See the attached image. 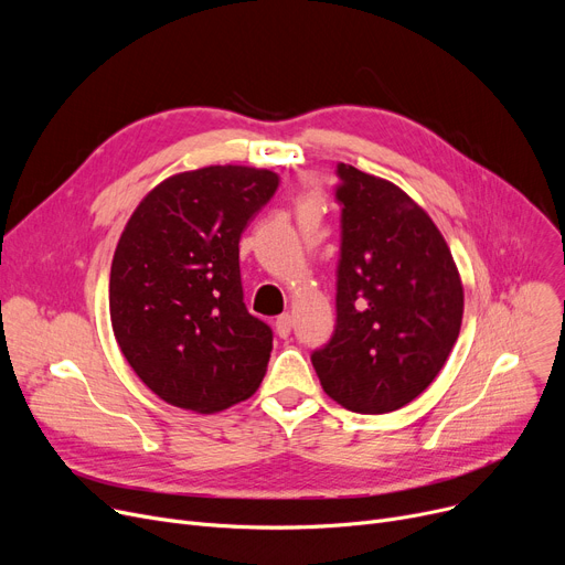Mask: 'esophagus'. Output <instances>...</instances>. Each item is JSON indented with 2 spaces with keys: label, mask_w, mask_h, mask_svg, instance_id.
Segmentation results:
<instances>
[{
  "label": "esophagus",
  "mask_w": 565,
  "mask_h": 565,
  "mask_svg": "<svg viewBox=\"0 0 565 565\" xmlns=\"http://www.w3.org/2000/svg\"><path fill=\"white\" fill-rule=\"evenodd\" d=\"M275 328H277V334H279L281 339H286V337L290 334V330H292V316H290V313H281V316L277 318V322H275Z\"/></svg>",
  "instance_id": "esophagus-1"
}]
</instances>
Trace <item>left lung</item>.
Returning a JSON list of instances; mask_svg holds the SVG:
<instances>
[{
    "label": "left lung",
    "mask_w": 565,
    "mask_h": 565,
    "mask_svg": "<svg viewBox=\"0 0 565 565\" xmlns=\"http://www.w3.org/2000/svg\"><path fill=\"white\" fill-rule=\"evenodd\" d=\"M337 173V328L311 364L339 405L387 414L417 398L447 362L462 324V281L419 203L352 164Z\"/></svg>",
    "instance_id": "obj_1"
}]
</instances>
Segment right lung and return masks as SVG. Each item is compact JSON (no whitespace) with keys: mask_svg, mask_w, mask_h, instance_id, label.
I'll return each mask as SVG.
<instances>
[{"mask_svg":"<svg viewBox=\"0 0 565 565\" xmlns=\"http://www.w3.org/2000/svg\"><path fill=\"white\" fill-rule=\"evenodd\" d=\"M277 188L275 171L243 164L175 173L141 199L118 237L111 330L169 405L211 414L258 390L273 330L243 302L237 245Z\"/></svg>","mask_w":565,"mask_h":565,"instance_id":"right-lung-1","label":"right lung"}]
</instances>
